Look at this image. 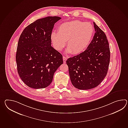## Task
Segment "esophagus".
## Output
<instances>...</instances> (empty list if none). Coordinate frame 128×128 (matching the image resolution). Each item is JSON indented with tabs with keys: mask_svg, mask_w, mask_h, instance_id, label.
<instances>
[{
	"mask_svg": "<svg viewBox=\"0 0 128 128\" xmlns=\"http://www.w3.org/2000/svg\"><path fill=\"white\" fill-rule=\"evenodd\" d=\"M66 60H67V57L63 56V63H66Z\"/></svg>",
	"mask_w": 128,
	"mask_h": 128,
	"instance_id": "esophagus-1",
	"label": "esophagus"
}]
</instances>
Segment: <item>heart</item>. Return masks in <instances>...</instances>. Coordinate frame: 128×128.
<instances>
[{"mask_svg":"<svg viewBox=\"0 0 128 128\" xmlns=\"http://www.w3.org/2000/svg\"><path fill=\"white\" fill-rule=\"evenodd\" d=\"M94 28L90 23L73 20L61 24L58 32H53L50 38L54 48L61 51L67 41L66 53L74 54L84 51L91 41Z\"/></svg>","mask_w":128,"mask_h":128,"instance_id":"b5f03b06","label":"heart"}]
</instances>
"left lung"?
<instances>
[{
    "label": "left lung",
    "instance_id": "left-lung-1",
    "mask_svg": "<svg viewBox=\"0 0 128 128\" xmlns=\"http://www.w3.org/2000/svg\"><path fill=\"white\" fill-rule=\"evenodd\" d=\"M95 34L87 48L66 61L72 84L87 90L97 87L105 78L110 59L108 40L104 32L94 22Z\"/></svg>",
    "mask_w": 128,
    "mask_h": 128
}]
</instances>
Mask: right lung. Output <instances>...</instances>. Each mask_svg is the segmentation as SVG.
Here are the masks:
<instances>
[{
  "mask_svg": "<svg viewBox=\"0 0 128 128\" xmlns=\"http://www.w3.org/2000/svg\"><path fill=\"white\" fill-rule=\"evenodd\" d=\"M61 18L48 16L35 20L20 34L17 45V72L26 85L45 88L51 84L54 73L63 63L62 56L51 46L54 24Z\"/></svg>",
  "mask_w": 128,
  "mask_h": 128,
  "instance_id": "add662e5",
  "label": "right lung"
}]
</instances>
